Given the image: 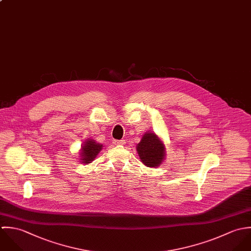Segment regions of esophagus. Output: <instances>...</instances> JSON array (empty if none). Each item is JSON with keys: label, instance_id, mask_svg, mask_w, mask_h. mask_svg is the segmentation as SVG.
Returning <instances> with one entry per match:
<instances>
[{"label": "esophagus", "instance_id": "esophagus-1", "mask_svg": "<svg viewBox=\"0 0 251 251\" xmlns=\"http://www.w3.org/2000/svg\"><path fill=\"white\" fill-rule=\"evenodd\" d=\"M114 145H125V141L124 140H120V141H113Z\"/></svg>", "mask_w": 251, "mask_h": 251}]
</instances>
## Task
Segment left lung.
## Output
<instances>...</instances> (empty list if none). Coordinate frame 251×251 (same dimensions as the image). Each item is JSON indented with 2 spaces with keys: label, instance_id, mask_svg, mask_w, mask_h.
Wrapping results in <instances>:
<instances>
[{
  "label": "left lung",
  "instance_id": "left-lung-1",
  "mask_svg": "<svg viewBox=\"0 0 251 251\" xmlns=\"http://www.w3.org/2000/svg\"><path fill=\"white\" fill-rule=\"evenodd\" d=\"M141 161L148 167L157 168L166 158V148L162 140L154 133L147 132L137 145Z\"/></svg>",
  "mask_w": 251,
  "mask_h": 251
}]
</instances>
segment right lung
I'll list each match as a JSON object with an SVG mask.
<instances>
[{
	"instance_id": "1",
	"label": "right lung",
	"mask_w": 251,
	"mask_h": 251,
	"mask_svg": "<svg viewBox=\"0 0 251 251\" xmlns=\"http://www.w3.org/2000/svg\"><path fill=\"white\" fill-rule=\"evenodd\" d=\"M102 149V145L96 143L95 140H87L85 141L80 149L79 152V160L81 164H89L97 157L99 152Z\"/></svg>"
}]
</instances>
